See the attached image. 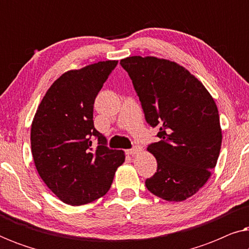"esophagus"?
Segmentation results:
<instances>
[{
  "label": "esophagus",
  "mask_w": 249,
  "mask_h": 249,
  "mask_svg": "<svg viewBox=\"0 0 249 249\" xmlns=\"http://www.w3.org/2000/svg\"><path fill=\"white\" fill-rule=\"evenodd\" d=\"M125 152H127L128 155H136V154H138V153L142 152V148L141 147H135L132 149H128V151H125Z\"/></svg>",
  "instance_id": "1"
}]
</instances>
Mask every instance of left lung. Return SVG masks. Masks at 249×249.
Listing matches in <instances>:
<instances>
[{"mask_svg":"<svg viewBox=\"0 0 249 249\" xmlns=\"http://www.w3.org/2000/svg\"><path fill=\"white\" fill-rule=\"evenodd\" d=\"M129 73L146 121L161 141L147 151L158 170L147 189L168 202H182L207 182L219 159L222 130L217 107L205 86L186 68L155 56L120 61Z\"/></svg>","mask_w":249,"mask_h":249,"instance_id":"left-lung-1","label":"left lung"}]
</instances>
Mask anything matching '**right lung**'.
I'll use <instances>...</instances> for the list:
<instances>
[{
	"mask_svg": "<svg viewBox=\"0 0 249 249\" xmlns=\"http://www.w3.org/2000/svg\"><path fill=\"white\" fill-rule=\"evenodd\" d=\"M117 60L100 61L60 76L44 95L30 129L32 154L45 185L68 205L91 203L108 192L124 151L108 149L94 128V102ZM97 137L96 150L91 147Z\"/></svg>",
	"mask_w": 249,
	"mask_h": 249,
	"instance_id": "obj_1",
	"label": "right lung"
}]
</instances>
